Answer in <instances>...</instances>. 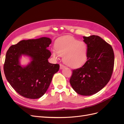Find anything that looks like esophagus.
Masks as SVG:
<instances>
[{"label":"esophagus","mask_w":124,"mask_h":124,"mask_svg":"<svg viewBox=\"0 0 124 124\" xmlns=\"http://www.w3.org/2000/svg\"><path fill=\"white\" fill-rule=\"evenodd\" d=\"M64 68H65V66L63 65L62 64V63H61V64H60V69H63Z\"/></svg>","instance_id":"esophagus-1"}]
</instances>
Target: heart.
Returning <instances> with one entry per match:
<instances>
[{
	"instance_id": "1",
	"label": "heart",
	"mask_w": 124,
	"mask_h": 124,
	"mask_svg": "<svg viewBox=\"0 0 124 124\" xmlns=\"http://www.w3.org/2000/svg\"><path fill=\"white\" fill-rule=\"evenodd\" d=\"M88 48L86 44L71 36H65L57 40L53 55L57 58L63 56V61L73 68L83 66L87 59Z\"/></svg>"
}]
</instances>
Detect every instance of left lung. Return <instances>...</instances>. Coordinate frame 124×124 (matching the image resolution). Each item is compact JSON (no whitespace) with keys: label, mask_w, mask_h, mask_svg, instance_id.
Instances as JSON below:
<instances>
[{"label":"left lung","mask_w":124,"mask_h":124,"mask_svg":"<svg viewBox=\"0 0 124 124\" xmlns=\"http://www.w3.org/2000/svg\"><path fill=\"white\" fill-rule=\"evenodd\" d=\"M87 44V60L80 68L72 70L70 83L83 96L95 94L109 82L113 71L114 54L111 45L98 36L83 37Z\"/></svg>","instance_id":"1"}]
</instances>
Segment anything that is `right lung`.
<instances>
[{"mask_svg": "<svg viewBox=\"0 0 124 124\" xmlns=\"http://www.w3.org/2000/svg\"><path fill=\"white\" fill-rule=\"evenodd\" d=\"M51 42L47 37L24 40L11 46L7 51L4 73L11 86L20 95L38 99L46 92L54 74L59 69V64L48 62L51 52L47 48ZM22 55L31 58V62L25 67L20 65Z\"/></svg>", "mask_w": 124, "mask_h": 124, "instance_id": "add662e5", "label": "right lung"}]
</instances>
